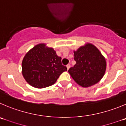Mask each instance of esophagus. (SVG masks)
<instances>
[{"mask_svg": "<svg viewBox=\"0 0 126 126\" xmlns=\"http://www.w3.org/2000/svg\"><path fill=\"white\" fill-rule=\"evenodd\" d=\"M66 68H67V70H68L69 69H70V64H68L66 65Z\"/></svg>", "mask_w": 126, "mask_h": 126, "instance_id": "34e87169", "label": "esophagus"}]
</instances>
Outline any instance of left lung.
<instances>
[{
    "mask_svg": "<svg viewBox=\"0 0 126 126\" xmlns=\"http://www.w3.org/2000/svg\"><path fill=\"white\" fill-rule=\"evenodd\" d=\"M74 55L76 63L68 73L77 84L87 88L102 79L106 70V62L94 45L86 43L74 51Z\"/></svg>",
    "mask_w": 126,
    "mask_h": 126,
    "instance_id": "8db88e82",
    "label": "left lung"
}]
</instances>
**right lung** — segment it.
<instances>
[{"label": "right lung", "instance_id": "1", "mask_svg": "<svg viewBox=\"0 0 126 126\" xmlns=\"http://www.w3.org/2000/svg\"><path fill=\"white\" fill-rule=\"evenodd\" d=\"M23 78L30 85L44 88L55 84L60 75L67 71L53 48L45 43L35 45L25 55L22 63Z\"/></svg>", "mask_w": 126, "mask_h": 126}]
</instances>
